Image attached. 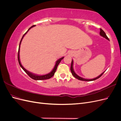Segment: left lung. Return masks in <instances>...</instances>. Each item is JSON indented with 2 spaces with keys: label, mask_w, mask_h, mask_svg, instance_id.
Masks as SVG:
<instances>
[{
  "label": "left lung",
  "mask_w": 121,
  "mask_h": 121,
  "mask_svg": "<svg viewBox=\"0 0 121 121\" xmlns=\"http://www.w3.org/2000/svg\"><path fill=\"white\" fill-rule=\"evenodd\" d=\"M100 35L101 36H102V37H103L105 38V39H107V40H109V39H108V38L107 37V35L105 34V32H104L103 30H102L101 29H100ZM73 62H74V61H73V60H72V63H71V72H72V75H73V76H74L75 78H76V79H78V80H81V81H94V80H95L98 79L99 78H100V77L102 75V74H103L104 73V72H105V71H104V72L101 73V74L99 76H98V77H97L95 78H93V79H87L83 78L79 76L77 74H76V73L75 72V71H74V69H73Z\"/></svg>",
  "instance_id": "obj_1"
}]
</instances>
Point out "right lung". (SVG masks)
<instances>
[{
	"instance_id": "obj_1",
	"label": "right lung",
	"mask_w": 121,
	"mask_h": 121,
	"mask_svg": "<svg viewBox=\"0 0 121 121\" xmlns=\"http://www.w3.org/2000/svg\"><path fill=\"white\" fill-rule=\"evenodd\" d=\"M36 25H33L32 26V27H31L30 28H29L28 29V30L24 34V35L23 36L22 38L21 39V40L20 41V44H19V50H18V54H17V58H18V61H19V65L21 66V67L23 69V70L26 73V74L30 77V78H31L32 79H34L35 80H46V79H49L50 78H51L54 75V73L55 72H56V69H57V66L58 64H59L60 63V62L61 61V60H63V58H64V57H62L61 58H60V59H58L56 61V65H55V66L54 67V68L52 70V72H50L49 73H48V74H46V75H36V74H33V73H31L30 72L28 71V70H27L26 69H25L22 65L21 63V61H20V45H21V42L22 41V39H23L24 36L27 34V33L29 31V30L31 28H32V27H35Z\"/></svg>"
}]
</instances>
